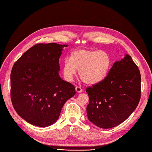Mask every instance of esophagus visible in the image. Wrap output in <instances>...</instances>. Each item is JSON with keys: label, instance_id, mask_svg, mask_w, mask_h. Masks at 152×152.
Instances as JSON below:
<instances>
[{"label": "esophagus", "instance_id": "obj_1", "mask_svg": "<svg viewBox=\"0 0 152 152\" xmlns=\"http://www.w3.org/2000/svg\"><path fill=\"white\" fill-rule=\"evenodd\" d=\"M75 89H76V91L77 93H81V92H82V89L80 88V86H76Z\"/></svg>", "mask_w": 152, "mask_h": 152}]
</instances>
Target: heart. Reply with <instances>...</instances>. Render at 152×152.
I'll return each instance as SVG.
<instances>
[{"label":"heart","mask_w":152,"mask_h":152,"mask_svg":"<svg viewBox=\"0 0 152 152\" xmlns=\"http://www.w3.org/2000/svg\"><path fill=\"white\" fill-rule=\"evenodd\" d=\"M111 65V58L104 51L78 49L72 51L70 59L63 66V76L67 81L72 82L78 70L82 81L89 85L101 82L107 75Z\"/></svg>","instance_id":"b5f03b06"}]
</instances>
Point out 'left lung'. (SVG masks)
<instances>
[{"mask_svg": "<svg viewBox=\"0 0 152 152\" xmlns=\"http://www.w3.org/2000/svg\"><path fill=\"white\" fill-rule=\"evenodd\" d=\"M89 120L97 127L109 129L125 121L136 109L141 95L140 70L130 56L115 61L108 76L86 89Z\"/></svg>", "mask_w": 152, "mask_h": 152, "instance_id": "8db88e82", "label": "left lung"}]
</instances>
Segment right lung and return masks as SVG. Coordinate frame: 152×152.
<instances>
[{
  "instance_id": "1",
  "label": "right lung",
  "mask_w": 152,
  "mask_h": 152,
  "mask_svg": "<svg viewBox=\"0 0 152 152\" xmlns=\"http://www.w3.org/2000/svg\"><path fill=\"white\" fill-rule=\"evenodd\" d=\"M67 45L38 44L14 63L10 74L11 100L15 112L29 124L48 127L76 94L74 86L59 75V58Z\"/></svg>"
}]
</instances>
